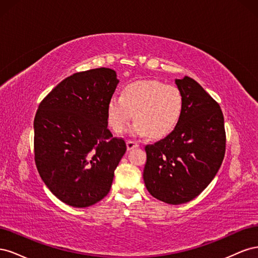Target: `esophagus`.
Masks as SVG:
<instances>
[{"label":"esophagus","mask_w":258,"mask_h":258,"mask_svg":"<svg viewBox=\"0 0 258 258\" xmlns=\"http://www.w3.org/2000/svg\"><path fill=\"white\" fill-rule=\"evenodd\" d=\"M136 147H138V143L137 142H135V141H127V150L128 151H131V150H134V148H136Z\"/></svg>","instance_id":"obj_1"}]
</instances>
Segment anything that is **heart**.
Masks as SVG:
<instances>
[{"instance_id": "b5f03b06", "label": "heart", "mask_w": 258, "mask_h": 258, "mask_svg": "<svg viewBox=\"0 0 258 258\" xmlns=\"http://www.w3.org/2000/svg\"><path fill=\"white\" fill-rule=\"evenodd\" d=\"M107 121L116 132L136 121L127 131L132 136L159 140L173 132L184 112V98L175 86L154 80H144L124 86L121 96H113L107 102Z\"/></svg>"}]
</instances>
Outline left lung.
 <instances>
[{
  "instance_id": "obj_1",
  "label": "left lung",
  "mask_w": 258,
  "mask_h": 258,
  "mask_svg": "<svg viewBox=\"0 0 258 258\" xmlns=\"http://www.w3.org/2000/svg\"><path fill=\"white\" fill-rule=\"evenodd\" d=\"M184 112L173 132L145 146L143 178L153 197L169 205L186 204L212 182L224 159L226 135L220 105L188 76L175 80Z\"/></svg>"
}]
</instances>
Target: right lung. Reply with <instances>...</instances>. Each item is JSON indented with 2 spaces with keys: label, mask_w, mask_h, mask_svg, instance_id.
<instances>
[{
  "label": "right lung",
  "mask_w": 258,
  "mask_h": 258,
  "mask_svg": "<svg viewBox=\"0 0 258 258\" xmlns=\"http://www.w3.org/2000/svg\"><path fill=\"white\" fill-rule=\"evenodd\" d=\"M112 69L75 73L38 105L34 155L38 173L64 204L87 208L111 189L127 146L107 129V102L118 84Z\"/></svg>",
  "instance_id": "right-lung-1"
}]
</instances>
